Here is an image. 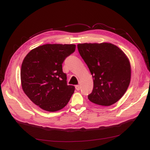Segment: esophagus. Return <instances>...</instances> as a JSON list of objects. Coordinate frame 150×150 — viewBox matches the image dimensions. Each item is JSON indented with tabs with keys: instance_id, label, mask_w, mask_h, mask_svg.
Listing matches in <instances>:
<instances>
[{
	"instance_id": "34e87169",
	"label": "esophagus",
	"mask_w": 150,
	"mask_h": 150,
	"mask_svg": "<svg viewBox=\"0 0 150 150\" xmlns=\"http://www.w3.org/2000/svg\"><path fill=\"white\" fill-rule=\"evenodd\" d=\"M76 89L77 90V91H79V90H80V86H79V85H76Z\"/></svg>"
}]
</instances>
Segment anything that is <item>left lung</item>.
<instances>
[{"label":"left lung","instance_id":"8db88e82","mask_svg":"<svg viewBox=\"0 0 150 150\" xmlns=\"http://www.w3.org/2000/svg\"><path fill=\"white\" fill-rule=\"evenodd\" d=\"M78 49L93 78V89L88 100L103 106L118 102L131 80V65L126 55L108 42L78 44Z\"/></svg>","mask_w":150,"mask_h":150}]
</instances>
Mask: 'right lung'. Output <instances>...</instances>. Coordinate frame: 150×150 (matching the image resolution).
Wrapping results in <instances>:
<instances>
[{
    "label": "right lung",
    "instance_id": "1",
    "mask_svg": "<svg viewBox=\"0 0 150 150\" xmlns=\"http://www.w3.org/2000/svg\"><path fill=\"white\" fill-rule=\"evenodd\" d=\"M75 48V45L46 44L32 50L24 57L21 70L23 90L45 111L63 109L74 92L73 85H67L62 63Z\"/></svg>",
    "mask_w": 150,
    "mask_h": 150
}]
</instances>
